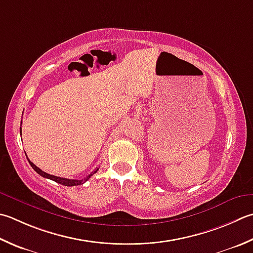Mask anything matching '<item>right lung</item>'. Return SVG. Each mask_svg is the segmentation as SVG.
Masks as SVG:
<instances>
[{
	"instance_id": "1",
	"label": "right lung",
	"mask_w": 253,
	"mask_h": 253,
	"mask_svg": "<svg viewBox=\"0 0 253 253\" xmlns=\"http://www.w3.org/2000/svg\"><path fill=\"white\" fill-rule=\"evenodd\" d=\"M27 157V156H26ZM27 160H28V162H29V165L32 166V168L33 169L36 171L39 175H42V177H46V179H49V180H52V181H54V182H57V183H59V184H62V185H66V186H76V185H80V184H83L84 182L85 181H87L88 179H90V177L94 174V173H96V171L98 170V169H96L95 171L94 172H92L91 174H88L87 176H85L84 177V179H82V180H70V179H63V177H59V176H56V175H52V174H48V173H46V172H43L42 170H41L39 169L38 167H36L34 165V163L28 159L27 158Z\"/></svg>"
}]
</instances>
